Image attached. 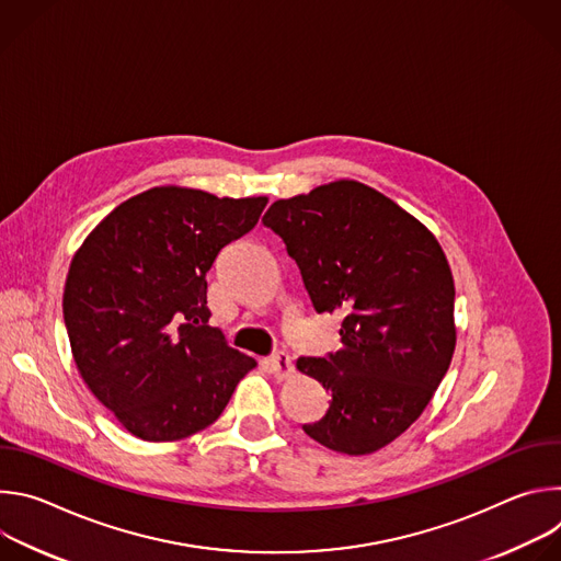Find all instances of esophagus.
<instances>
[{
    "label": "esophagus",
    "instance_id": "34e87169",
    "mask_svg": "<svg viewBox=\"0 0 561 561\" xmlns=\"http://www.w3.org/2000/svg\"><path fill=\"white\" fill-rule=\"evenodd\" d=\"M266 366H268V370H271L275 377H279V379H284V377H288V375L293 373V359H290V355L284 353V351L273 353V355L268 357Z\"/></svg>",
    "mask_w": 561,
    "mask_h": 561
}]
</instances>
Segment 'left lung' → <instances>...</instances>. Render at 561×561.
<instances>
[{"instance_id": "1", "label": "left lung", "mask_w": 561, "mask_h": 561, "mask_svg": "<svg viewBox=\"0 0 561 561\" xmlns=\"http://www.w3.org/2000/svg\"><path fill=\"white\" fill-rule=\"evenodd\" d=\"M264 226L299 266L317 312H340L342 346L299 357L331 392L304 433L344 455H368L428 407L455 351V284L435 234L375 188L340 180L275 202Z\"/></svg>"}]
</instances>
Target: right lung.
I'll return each instance as SVG.
<instances>
[{"mask_svg":"<svg viewBox=\"0 0 561 561\" xmlns=\"http://www.w3.org/2000/svg\"><path fill=\"white\" fill-rule=\"evenodd\" d=\"M266 204L157 186L119 204L75 253L64 288L72 357L130 435L175 442L204 431L255 368L208 327L206 273Z\"/></svg>","mask_w":561,"mask_h":561,"instance_id":"add662e5","label":"right lung"}]
</instances>
